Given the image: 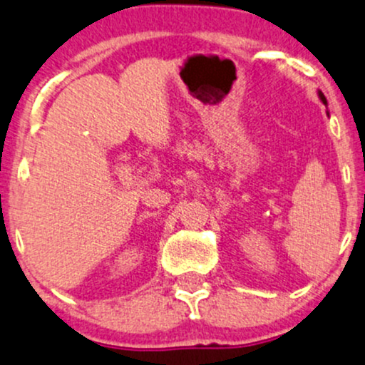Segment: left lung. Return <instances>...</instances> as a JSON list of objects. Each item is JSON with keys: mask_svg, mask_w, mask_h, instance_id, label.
<instances>
[{"mask_svg": "<svg viewBox=\"0 0 365 365\" xmlns=\"http://www.w3.org/2000/svg\"><path fill=\"white\" fill-rule=\"evenodd\" d=\"M319 98H321V101L326 104V98H324V94H322V92H319Z\"/></svg>", "mask_w": 365, "mask_h": 365, "instance_id": "left-lung-1", "label": "left lung"}]
</instances>
